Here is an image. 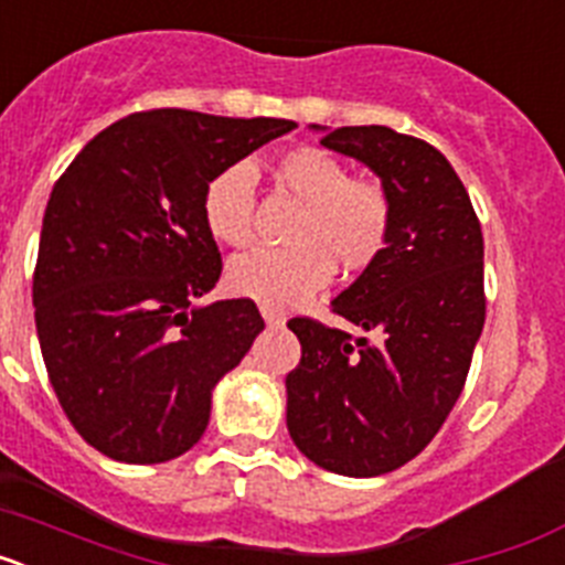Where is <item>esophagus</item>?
Returning a JSON list of instances; mask_svg holds the SVG:
<instances>
[{
    "label": "esophagus",
    "instance_id": "1",
    "mask_svg": "<svg viewBox=\"0 0 565 565\" xmlns=\"http://www.w3.org/2000/svg\"><path fill=\"white\" fill-rule=\"evenodd\" d=\"M259 311H263V319H266L268 326H279V322H282V313L274 311V308L263 306V308H259Z\"/></svg>",
    "mask_w": 565,
    "mask_h": 565
}]
</instances>
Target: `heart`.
<instances>
[{
  "label": "heart",
  "instance_id": "obj_1",
  "mask_svg": "<svg viewBox=\"0 0 565 565\" xmlns=\"http://www.w3.org/2000/svg\"><path fill=\"white\" fill-rule=\"evenodd\" d=\"M277 189L299 203L288 246L232 259L228 288L268 308L297 306L328 286L333 266L344 277L371 271L393 237V198L379 181L351 178L319 147H294L271 163ZM203 223L217 243L246 248L257 234V181L248 163H232L203 186Z\"/></svg>",
  "mask_w": 565,
  "mask_h": 565
}]
</instances>
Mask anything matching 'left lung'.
Returning a JSON list of instances; mask_svg holds the SVG:
<instances>
[{"mask_svg":"<svg viewBox=\"0 0 565 565\" xmlns=\"http://www.w3.org/2000/svg\"><path fill=\"white\" fill-rule=\"evenodd\" d=\"M322 143L382 178L396 221L384 257L331 302L376 342L288 319L302 359L286 376V422L317 467L373 478L416 458L461 396L487 317L483 234L456 169L422 138L339 127Z\"/></svg>","mask_w":565,"mask_h":565,"instance_id":"left-lung-1","label":"left lung"}]
</instances>
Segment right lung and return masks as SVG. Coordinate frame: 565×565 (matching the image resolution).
Segmentation results:
<instances>
[{
    "mask_svg": "<svg viewBox=\"0 0 565 565\" xmlns=\"http://www.w3.org/2000/svg\"><path fill=\"white\" fill-rule=\"evenodd\" d=\"M294 127L147 109L102 129L50 192L33 271L39 344L64 416L107 458L192 450L212 387L266 328L248 297L194 306L223 271L203 186Z\"/></svg>",
    "mask_w": 565,
    "mask_h": 565,
    "instance_id": "obj_1",
    "label": "right lung"
}]
</instances>
